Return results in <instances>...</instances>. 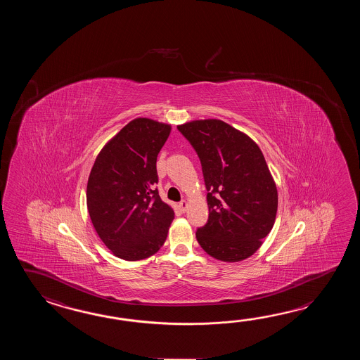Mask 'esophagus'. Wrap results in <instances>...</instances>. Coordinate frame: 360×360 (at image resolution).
Masks as SVG:
<instances>
[{"mask_svg": "<svg viewBox=\"0 0 360 360\" xmlns=\"http://www.w3.org/2000/svg\"><path fill=\"white\" fill-rule=\"evenodd\" d=\"M179 206H180V210H181L183 212H185V211L188 210V202H186V200H184L183 199V200L179 203Z\"/></svg>", "mask_w": 360, "mask_h": 360, "instance_id": "1", "label": "esophagus"}]
</instances>
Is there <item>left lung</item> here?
Instances as JSON below:
<instances>
[{
  "label": "left lung",
  "mask_w": 360,
  "mask_h": 360,
  "mask_svg": "<svg viewBox=\"0 0 360 360\" xmlns=\"http://www.w3.org/2000/svg\"><path fill=\"white\" fill-rule=\"evenodd\" d=\"M198 154L208 220L195 237L210 256L237 262L252 256L274 225L278 191L260 148L220 120L177 126Z\"/></svg>",
  "instance_id": "left-lung-1"
}]
</instances>
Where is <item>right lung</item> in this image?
<instances>
[{
    "mask_svg": "<svg viewBox=\"0 0 360 360\" xmlns=\"http://www.w3.org/2000/svg\"><path fill=\"white\" fill-rule=\"evenodd\" d=\"M169 132V124L136 118L108 141L92 166L86 193L92 225L122 260L157 252L175 217L154 186L157 157Z\"/></svg>",
    "mask_w": 360,
    "mask_h": 360,
    "instance_id": "add662e5",
    "label": "right lung"
}]
</instances>
